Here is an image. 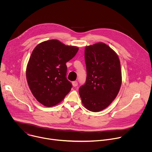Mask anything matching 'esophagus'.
I'll use <instances>...</instances> for the list:
<instances>
[{
    "instance_id": "1",
    "label": "esophagus",
    "mask_w": 152,
    "mask_h": 152,
    "mask_svg": "<svg viewBox=\"0 0 152 152\" xmlns=\"http://www.w3.org/2000/svg\"><path fill=\"white\" fill-rule=\"evenodd\" d=\"M77 81H73V82H72V85H73V86H75H75H77Z\"/></svg>"
}]
</instances>
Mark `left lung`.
<instances>
[{
	"label": "left lung",
	"mask_w": 152,
	"mask_h": 152,
	"mask_svg": "<svg viewBox=\"0 0 152 152\" xmlns=\"http://www.w3.org/2000/svg\"><path fill=\"white\" fill-rule=\"evenodd\" d=\"M85 61L86 79L79 93L85 108L99 112L109 106L119 92L120 62L117 53L103 42L86 46Z\"/></svg>",
	"instance_id": "8db88e82"
}]
</instances>
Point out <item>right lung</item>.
<instances>
[{
	"label": "right lung",
	"mask_w": 152,
	"mask_h": 152,
	"mask_svg": "<svg viewBox=\"0 0 152 152\" xmlns=\"http://www.w3.org/2000/svg\"><path fill=\"white\" fill-rule=\"evenodd\" d=\"M78 50L57 39L42 42L35 48L27 65L26 79L33 96L40 103L53 106L70 91L72 84L66 77V62Z\"/></svg>",
	"instance_id": "1"
}]
</instances>
